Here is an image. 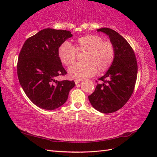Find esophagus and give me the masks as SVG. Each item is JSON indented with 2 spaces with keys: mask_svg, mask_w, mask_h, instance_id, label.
<instances>
[{
  "mask_svg": "<svg viewBox=\"0 0 157 157\" xmlns=\"http://www.w3.org/2000/svg\"><path fill=\"white\" fill-rule=\"evenodd\" d=\"M74 82H75V84H79V82H81V79H75L74 80Z\"/></svg>",
  "mask_w": 157,
  "mask_h": 157,
  "instance_id": "esophagus-1",
  "label": "esophagus"
}]
</instances>
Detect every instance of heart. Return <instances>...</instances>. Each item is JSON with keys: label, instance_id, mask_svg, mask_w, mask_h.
Masks as SVG:
<instances>
[{"label": "heart", "instance_id": "1", "mask_svg": "<svg viewBox=\"0 0 157 157\" xmlns=\"http://www.w3.org/2000/svg\"><path fill=\"white\" fill-rule=\"evenodd\" d=\"M84 52L82 61L68 70L72 78L84 79L101 74L111 67L115 58V47L113 43L104 40L101 36L88 34L76 39L73 44L63 42L58 48V56L63 65L71 66L76 61L77 53Z\"/></svg>", "mask_w": 157, "mask_h": 157}]
</instances>
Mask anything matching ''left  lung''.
<instances>
[{
  "label": "left lung",
  "mask_w": 157,
  "mask_h": 157,
  "mask_svg": "<svg viewBox=\"0 0 157 157\" xmlns=\"http://www.w3.org/2000/svg\"><path fill=\"white\" fill-rule=\"evenodd\" d=\"M97 31L109 36L110 40L115 45L116 54L111 67L98 79L102 83L97 84L94 92L88 96V98L97 111L111 113L123 107L134 92L138 64L134 50L122 36L108 28L98 29Z\"/></svg>",
  "instance_id": "obj_1"
}]
</instances>
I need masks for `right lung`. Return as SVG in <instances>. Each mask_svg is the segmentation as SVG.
Segmentation results:
<instances>
[{
  "label": "right lung",
  "instance_id": "obj_1",
  "mask_svg": "<svg viewBox=\"0 0 157 157\" xmlns=\"http://www.w3.org/2000/svg\"><path fill=\"white\" fill-rule=\"evenodd\" d=\"M73 35L63 29H44L26 40L19 52L17 75L29 100L40 108L54 110L66 102L74 81H57L65 75L58 48Z\"/></svg>",
  "mask_w": 157,
  "mask_h": 157
}]
</instances>
